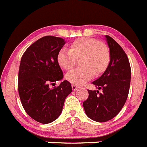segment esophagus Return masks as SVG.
Here are the masks:
<instances>
[{"instance_id":"obj_1","label":"esophagus","mask_w":147,"mask_h":147,"mask_svg":"<svg viewBox=\"0 0 147 147\" xmlns=\"http://www.w3.org/2000/svg\"><path fill=\"white\" fill-rule=\"evenodd\" d=\"M78 88H79V87L77 86V85H75V84H73V85H72V90H76L77 89H78Z\"/></svg>"}]
</instances>
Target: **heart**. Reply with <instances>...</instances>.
I'll return each instance as SVG.
<instances>
[{"instance_id": "heart-1", "label": "heart", "mask_w": 147, "mask_h": 147, "mask_svg": "<svg viewBox=\"0 0 147 147\" xmlns=\"http://www.w3.org/2000/svg\"><path fill=\"white\" fill-rule=\"evenodd\" d=\"M79 58L82 66L69 71L65 78L71 83L80 85L90 80L95 73L99 75L105 70L110 61L109 49L104 42L96 39L80 38L72 42L69 49H61L57 60L61 67L69 70Z\"/></svg>"}]
</instances>
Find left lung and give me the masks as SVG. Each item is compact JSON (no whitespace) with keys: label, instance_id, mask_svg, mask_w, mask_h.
Returning a JSON list of instances; mask_svg holds the SVG:
<instances>
[{"label":"left lung","instance_id":"left-lung-1","mask_svg":"<svg viewBox=\"0 0 147 147\" xmlns=\"http://www.w3.org/2000/svg\"><path fill=\"white\" fill-rule=\"evenodd\" d=\"M110 49V62L104 73L92 82L98 90H88V99L83 102L87 116L98 122H106L117 116L128 98L131 82L129 58L121 47L105 35Z\"/></svg>","mask_w":147,"mask_h":147}]
</instances>
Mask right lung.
<instances>
[{
    "label": "right lung",
    "instance_id": "right-lung-1",
    "mask_svg": "<svg viewBox=\"0 0 147 147\" xmlns=\"http://www.w3.org/2000/svg\"><path fill=\"white\" fill-rule=\"evenodd\" d=\"M65 44L62 38L45 36L28 47L21 59L18 89L21 104L30 117L44 124L59 117L72 92L67 80L49 88L63 78L57 57Z\"/></svg>",
    "mask_w": 147,
    "mask_h": 147
}]
</instances>
